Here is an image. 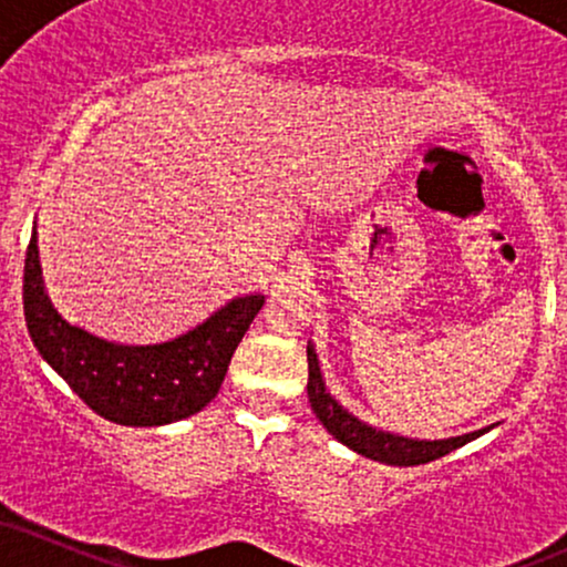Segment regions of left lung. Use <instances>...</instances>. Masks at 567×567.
Here are the masks:
<instances>
[{
    "mask_svg": "<svg viewBox=\"0 0 567 567\" xmlns=\"http://www.w3.org/2000/svg\"><path fill=\"white\" fill-rule=\"evenodd\" d=\"M306 360H309V383H306V392H309V402L315 415L320 419V424L328 429L333 437L347 445L349 451L365 455V458L381 461L389 466H419L429 464V461L442 458L455 447L466 445V442L477 440L480 434L491 432L493 426L477 429V432L458 434V437L447 440H415V437H402V434L386 432V429H375L368 421H360L354 413H349L333 394L328 392L320 370V360H317L315 343L309 341L306 347Z\"/></svg>",
    "mask_w": 567,
    "mask_h": 567,
    "instance_id": "8db88e82",
    "label": "left lung"
}]
</instances>
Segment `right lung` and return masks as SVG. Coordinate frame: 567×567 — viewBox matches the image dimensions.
I'll return each mask as SVG.
<instances>
[{"label":"right lung","mask_w":567,"mask_h":567,"mask_svg":"<svg viewBox=\"0 0 567 567\" xmlns=\"http://www.w3.org/2000/svg\"><path fill=\"white\" fill-rule=\"evenodd\" d=\"M266 303L237 296L205 322L162 343H116L71 324L44 288L37 220L25 250L23 315L42 360L103 415L122 426H165L199 413L218 394L237 343Z\"/></svg>","instance_id":"right-lung-1"}]
</instances>
